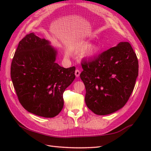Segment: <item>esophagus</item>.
<instances>
[{"instance_id":"34e87169","label":"esophagus","mask_w":151,"mask_h":151,"mask_svg":"<svg viewBox=\"0 0 151 151\" xmlns=\"http://www.w3.org/2000/svg\"><path fill=\"white\" fill-rule=\"evenodd\" d=\"M80 74H81L80 70H78V69H76V71H75V75L76 76V77H79V76H80Z\"/></svg>"}]
</instances>
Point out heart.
I'll use <instances>...</instances> for the list:
<instances>
[{"label":"heart","instance_id":"obj_1","mask_svg":"<svg viewBox=\"0 0 151 151\" xmlns=\"http://www.w3.org/2000/svg\"><path fill=\"white\" fill-rule=\"evenodd\" d=\"M88 45L86 43H84L79 45V46H74L71 47L69 48V51L72 52H79L83 51L84 49H86L84 50V52L82 53V57L83 58H92L96 57L99 52V48L97 45H92L88 48ZM65 56L68 57V53H65Z\"/></svg>","mask_w":151,"mask_h":151}]
</instances>
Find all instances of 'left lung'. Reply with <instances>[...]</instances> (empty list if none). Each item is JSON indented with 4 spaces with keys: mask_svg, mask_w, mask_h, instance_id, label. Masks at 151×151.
<instances>
[{
    "mask_svg": "<svg viewBox=\"0 0 151 151\" xmlns=\"http://www.w3.org/2000/svg\"><path fill=\"white\" fill-rule=\"evenodd\" d=\"M81 65L80 77L89 109L96 115H106L124 106L139 74L137 57L129 42H120Z\"/></svg>",
    "mask_w": 151,
    "mask_h": 151,
    "instance_id": "obj_1",
    "label": "left lung"
}]
</instances>
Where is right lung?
<instances>
[{
    "mask_svg": "<svg viewBox=\"0 0 151 151\" xmlns=\"http://www.w3.org/2000/svg\"><path fill=\"white\" fill-rule=\"evenodd\" d=\"M57 55L49 41L31 33L20 41L12 59L11 76L18 99L37 116L58 115L63 106V93L76 77V67L59 65Z\"/></svg>",
    "mask_w": 151,
    "mask_h": 151,
    "instance_id": "add662e5",
    "label": "right lung"
}]
</instances>
